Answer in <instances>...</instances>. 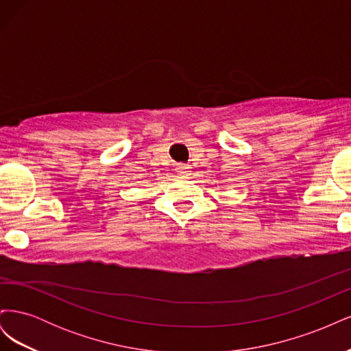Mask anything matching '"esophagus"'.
<instances>
[{
  "label": "esophagus",
  "mask_w": 351,
  "mask_h": 351,
  "mask_svg": "<svg viewBox=\"0 0 351 351\" xmlns=\"http://www.w3.org/2000/svg\"><path fill=\"white\" fill-rule=\"evenodd\" d=\"M176 171H177L178 174H186V173H187V167H186L184 164H177Z\"/></svg>",
  "instance_id": "obj_1"
}]
</instances>
